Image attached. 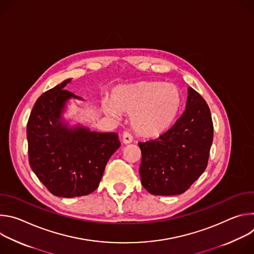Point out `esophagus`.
Here are the masks:
<instances>
[{"label": "esophagus", "mask_w": 254, "mask_h": 254, "mask_svg": "<svg viewBox=\"0 0 254 254\" xmlns=\"http://www.w3.org/2000/svg\"><path fill=\"white\" fill-rule=\"evenodd\" d=\"M132 141V135L129 131L127 130H125L123 132V142L124 143H129Z\"/></svg>", "instance_id": "obj_1"}]
</instances>
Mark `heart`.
Instances as JSON below:
<instances>
[{
    "instance_id": "b5f03b06",
    "label": "heart",
    "mask_w": 254,
    "mask_h": 254,
    "mask_svg": "<svg viewBox=\"0 0 254 254\" xmlns=\"http://www.w3.org/2000/svg\"><path fill=\"white\" fill-rule=\"evenodd\" d=\"M181 102V93L174 84L142 80L116 87L111 95L112 104L102 103V111L113 118H117V110L130 114L133 130L141 136L152 137L172 125Z\"/></svg>"
}]
</instances>
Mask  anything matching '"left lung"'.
I'll return each instance as SVG.
<instances>
[{"label":"left lung","instance_id":"8db88e82","mask_svg":"<svg viewBox=\"0 0 254 254\" xmlns=\"http://www.w3.org/2000/svg\"><path fill=\"white\" fill-rule=\"evenodd\" d=\"M213 122L205 99L188 88L186 110L158 138L138 142L141 185L152 195L186 192L207 168Z\"/></svg>","mask_w":254,"mask_h":254}]
</instances>
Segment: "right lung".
<instances>
[{
    "label": "right lung",
    "mask_w": 254,
    "mask_h": 254,
    "mask_svg": "<svg viewBox=\"0 0 254 254\" xmlns=\"http://www.w3.org/2000/svg\"><path fill=\"white\" fill-rule=\"evenodd\" d=\"M70 80L44 92L35 102L27 124L30 167L50 193L64 198L92 193L107 161L121 146L116 132L68 128L61 122L67 100L80 98L64 89Z\"/></svg>",
    "instance_id": "obj_1"
}]
</instances>
